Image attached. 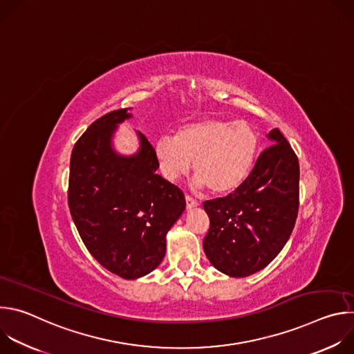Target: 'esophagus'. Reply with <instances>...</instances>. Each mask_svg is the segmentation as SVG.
Returning a JSON list of instances; mask_svg holds the SVG:
<instances>
[{"label":"esophagus","mask_w":354,"mask_h":354,"mask_svg":"<svg viewBox=\"0 0 354 354\" xmlns=\"http://www.w3.org/2000/svg\"><path fill=\"white\" fill-rule=\"evenodd\" d=\"M185 200H186V207H187V210L194 209V207H197V206H198L197 200H194V198H193V197H190L189 194H186V196H185Z\"/></svg>","instance_id":"esophagus-1"}]
</instances>
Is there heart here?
<instances>
[{
    "instance_id": "heart-1",
    "label": "heart",
    "mask_w": 354,
    "mask_h": 354,
    "mask_svg": "<svg viewBox=\"0 0 354 354\" xmlns=\"http://www.w3.org/2000/svg\"><path fill=\"white\" fill-rule=\"evenodd\" d=\"M259 144L258 131L248 122L209 118L180 126L175 137H160L156 158L168 180L186 175L193 161L196 186H207L212 193L223 194L246 179Z\"/></svg>"
}]
</instances>
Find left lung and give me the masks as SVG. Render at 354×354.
<instances>
[{
	"label": "left lung",
	"mask_w": 354,
	"mask_h": 354,
	"mask_svg": "<svg viewBox=\"0 0 354 354\" xmlns=\"http://www.w3.org/2000/svg\"><path fill=\"white\" fill-rule=\"evenodd\" d=\"M250 174L232 193L207 200L210 228L203 241L210 263L231 277L266 268L294 228L299 203V165L279 129L269 136Z\"/></svg>",
	"instance_id": "1"
}]
</instances>
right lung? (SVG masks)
Wrapping results in <instances>:
<instances>
[{
    "label": "right lung",
    "instance_id": "add662e5",
    "mask_svg": "<svg viewBox=\"0 0 354 354\" xmlns=\"http://www.w3.org/2000/svg\"><path fill=\"white\" fill-rule=\"evenodd\" d=\"M127 109L95 120L75 142L68 207L89 254L109 272L138 279L164 259L167 234L186 207L183 192L157 175L156 149L138 133L134 156L118 154L112 137Z\"/></svg>",
    "mask_w": 354,
    "mask_h": 354
}]
</instances>
